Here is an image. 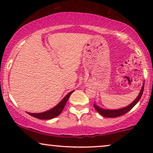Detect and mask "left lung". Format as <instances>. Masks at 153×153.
<instances>
[{"label":"left lung","instance_id":"1","mask_svg":"<svg viewBox=\"0 0 153 153\" xmlns=\"http://www.w3.org/2000/svg\"><path fill=\"white\" fill-rule=\"evenodd\" d=\"M144 85H145V83L143 84V88H142L141 91H140V93L139 94L138 96L137 97V99L133 101L131 104H129V106L124 107V108H120V109H116V110H110V109H103V108H100L99 106H98L97 105L94 103V108H96V110L101 115H102L103 117H107V118H112V117H120V116H122L125 114L126 113H127L129 111H130L131 108L134 107L136 103L140 101V99H141V96L143 95V91H144Z\"/></svg>","mask_w":153,"mask_h":153}]
</instances>
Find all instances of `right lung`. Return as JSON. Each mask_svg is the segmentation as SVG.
<instances>
[{"label":"right lung","mask_w":153,"mask_h":153,"mask_svg":"<svg viewBox=\"0 0 153 153\" xmlns=\"http://www.w3.org/2000/svg\"><path fill=\"white\" fill-rule=\"evenodd\" d=\"M74 91H72L71 92H70L63 99L62 101L59 102L58 104L56 106H54V108H52V109L47 111L42 112V113H30V112H27L29 115H31V117H34L35 118L39 119H53L54 117H57L61 114V112L62 111L63 108H64L65 106L67 101H68V99L70 98L72 93Z\"/></svg>","instance_id":"obj_1"}]
</instances>
